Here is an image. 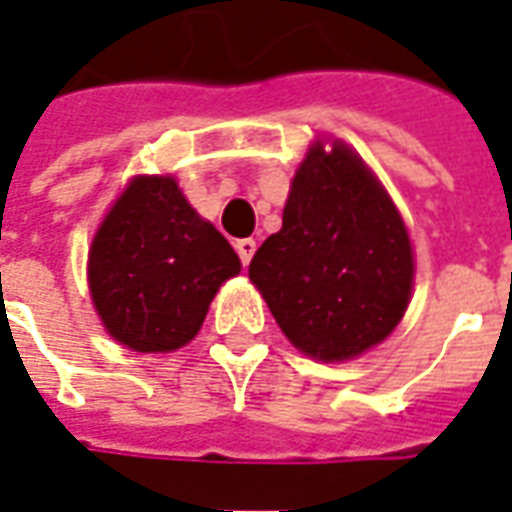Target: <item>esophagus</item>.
<instances>
[{
	"instance_id": "esophagus-1",
	"label": "esophagus",
	"mask_w": 512,
	"mask_h": 512,
	"mask_svg": "<svg viewBox=\"0 0 512 512\" xmlns=\"http://www.w3.org/2000/svg\"><path fill=\"white\" fill-rule=\"evenodd\" d=\"M255 249H257L255 238H241V241H235V252H238V257H241V263H244V266H249V260H252V255H255Z\"/></svg>"
}]
</instances>
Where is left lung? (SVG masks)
I'll list each match as a JSON object with an SVG mask.
<instances>
[{"label":"left lung","instance_id":"obj_1","mask_svg":"<svg viewBox=\"0 0 512 512\" xmlns=\"http://www.w3.org/2000/svg\"><path fill=\"white\" fill-rule=\"evenodd\" d=\"M279 329L301 354L345 362L395 329L414 288L408 230L381 180L343 142L307 150L282 230L249 263Z\"/></svg>","mask_w":512,"mask_h":512}]
</instances>
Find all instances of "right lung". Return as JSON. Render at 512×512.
<instances>
[{"label":"right lung","mask_w":512,"mask_h":512,"mask_svg":"<svg viewBox=\"0 0 512 512\" xmlns=\"http://www.w3.org/2000/svg\"><path fill=\"white\" fill-rule=\"evenodd\" d=\"M241 260L172 175H136L98 227L87 260L95 312L117 343L169 354L200 332Z\"/></svg>","instance_id":"obj_1"}]
</instances>
